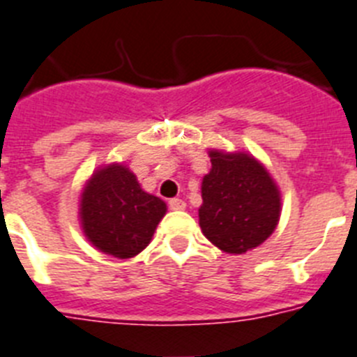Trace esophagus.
Returning a JSON list of instances; mask_svg holds the SVG:
<instances>
[{
	"label": "esophagus",
	"instance_id": "1",
	"mask_svg": "<svg viewBox=\"0 0 357 357\" xmlns=\"http://www.w3.org/2000/svg\"><path fill=\"white\" fill-rule=\"evenodd\" d=\"M167 206H169V209H173V211H182V209L185 208V202L182 199H169L167 200Z\"/></svg>",
	"mask_w": 357,
	"mask_h": 357
}]
</instances>
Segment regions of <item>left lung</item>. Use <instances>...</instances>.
Listing matches in <instances>:
<instances>
[{
    "instance_id": "8db88e82",
    "label": "left lung",
    "mask_w": 357,
    "mask_h": 357,
    "mask_svg": "<svg viewBox=\"0 0 357 357\" xmlns=\"http://www.w3.org/2000/svg\"><path fill=\"white\" fill-rule=\"evenodd\" d=\"M211 172L202 181L200 229L216 248L242 255L269 238L280 220V191L248 153L209 151Z\"/></svg>"
}]
</instances>
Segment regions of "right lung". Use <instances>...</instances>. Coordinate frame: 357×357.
Returning a JSON list of instances; mask_svg holds the SVG:
<instances>
[{"mask_svg": "<svg viewBox=\"0 0 357 357\" xmlns=\"http://www.w3.org/2000/svg\"><path fill=\"white\" fill-rule=\"evenodd\" d=\"M166 204L146 193L126 166L109 164L91 176L81 197L84 234L99 251L132 258L151 242Z\"/></svg>", "mask_w": 357, "mask_h": 357, "instance_id": "obj_1", "label": "right lung"}]
</instances>
